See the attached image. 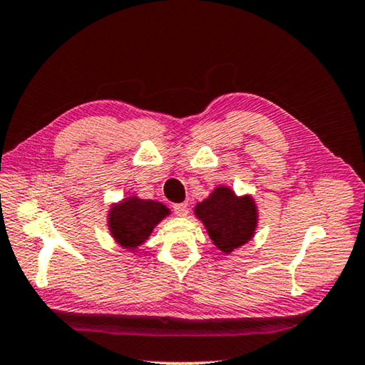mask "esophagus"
I'll return each instance as SVG.
<instances>
[{
	"label": "esophagus",
	"mask_w": 365,
	"mask_h": 365,
	"mask_svg": "<svg viewBox=\"0 0 365 365\" xmlns=\"http://www.w3.org/2000/svg\"><path fill=\"white\" fill-rule=\"evenodd\" d=\"M174 212L177 214V215H180V217H183V215H187L188 214V206L187 205H183V202H178V205H174Z\"/></svg>",
	"instance_id": "34e87169"
}]
</instances>
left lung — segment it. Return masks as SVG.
<instances>
[{
	"label": "left lung",
	"mask_w": 365,
	"mask_h": 365,
	"mask_svg": "<svg viewBox=\"0 0 365 365\" xmlns=\"http://www.w3.org/2000/svg\"><path fill=\"white\" fill-rule=\"evenodd\" d=\"M195 212L209 232V237L224 252H232L252 237L256 228V206L250 196L237 197L232 190L220 187L196 206Z\"/></svg>",
	"instance_id": "obj_1"
}]
</instances>
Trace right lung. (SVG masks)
I'll use <instances>...</instances> for the list:
<instances>
[{"label":"right lung","mask_w":365,"mask_h":365,"mask_svg":"<svg viewBox=\"0 0 365 365\" xmlns=\"http://www.w3.org/2000/svg\"><path fill=\"white\" fill-rule=\"evenodd\" d=\"M168 214L169 209L160 202L128 197L110 211V233L123 248L135 250L150 237L154 225Z\"/></svg>","instance_id":"add662e5"}]
</instances>
